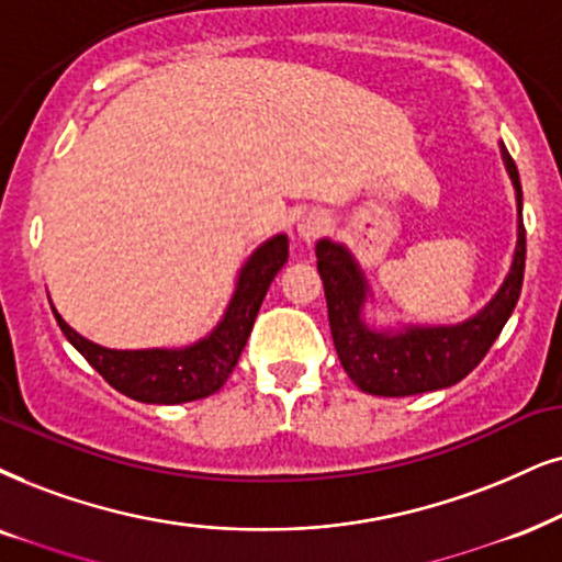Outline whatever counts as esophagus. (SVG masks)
Returning a JSON list of instances; mask_svg holds the SVG:
<instances>
[{
	"instance_id": "esophagus-1",
	"label": "esophagus",
	"mask_w": 562,
	"mask_h": 562,
	"mask_svg": "<svg viewBox=\"0 0 562 562\" xmlns=\"http://www.w3.org/2000/svg\"><path fill=\"white\" fill-rule=\"evenodd\" d=\"M326 231H329V217L318 210L305 212V215L301 217V223H297V236H301L303 240L322 238Z\"/></svg>"
}]
</instances>
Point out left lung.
I'll use <instances>...</instances> for the list:
<instances>
[{"mask_svg":"<svg viewBox=\"0 0 562 562\" xmlns=\"http://www.w3.org/2000/svg\"><path fill=\"white\" fill-rule=\"evenodd\" d=\"M508 176L516 187L518 240L510 272L493 301L457 326H407L402 331H375L363 322L368 297L366 277L345 246L329 238L316 244V265L324 280L326 308H329L331 339L339 360L355 386L375 396H412L436 392L459 383L485 358L498 334L514 314L524 285L527 265V231L521 217V183L516 162L503 147Z\"/></svg>","mask_w":562,"mask_h":562,"instance_id":"1","label":"left lung"}]
</instances>
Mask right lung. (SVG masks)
<instances>
[{
  "instance_id": "1",
  "label": "right lung",
  "mask_w": 562,
  "mask_h": 562,
  "mask_svg": "<svg viewBox=\"0 0 562 562\" xmlns=\"http://www.w3.org/2000/svg\"><path fill=\"white\" fill-rule=\"evenodd\" d=\"M288 261V236L261 244L238 274L223 322L181 350H109L77 334L56 314L64 337L116 392L145 404H181L215 394L236 368L274 274Z\"/></svg>"
}]
</instances>
